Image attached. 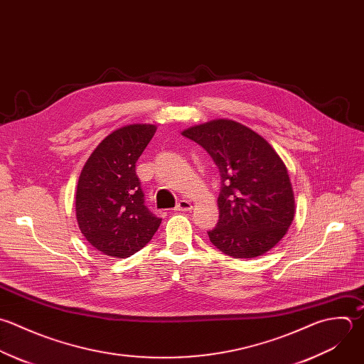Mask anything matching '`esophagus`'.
I'll return each mask as SVG.
<instances>
[{
	"instance_id": "obj_1",
	"label": "esophagus",
	"mask_w": 364,
	"mask_h": 364,
	"mask_svg": "<svg viewBox=\"0 0 364 364\" xmlns=\"http://www.w3.org/2000/svg\"><path fill=\"white\" fill-rule=\"evenodd\" d=\"M193 204L188 200H180L178 204L176 205V211H191Z\"/></svg>"
}]
</instances>
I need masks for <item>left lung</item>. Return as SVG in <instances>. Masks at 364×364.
<instances>
[{
    "label": "left lung",
    "instance_id": "obj_1",
    "mask_svg": "<svg viewBox=\"0 0 364 364\" xmlns=\"http://www.w3.org/2000/svg\"><path fill=\"white\" fill-rule=\"evenodd\" d=\"M183 136L203 146L221 174L218 225L210 241L232 258H255L272 250L295 217L288 168L257 132L231 119L191 126Z\"/></svg>",
    "mask_w": 364,
    "mask_h": 364
}]
</instances>
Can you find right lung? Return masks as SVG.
I'll use <instances>...</instances> for the list:
<instances>
[{
    "label": "right lung",
    "mask_w": 364,
    "mask_h": 364,
    "mask_svg": "<svg viewBox=\"0 0 364 364\" xmlns=\"http://www.w3.org/2000/svg\"><path fill=\"white\" fill-rule=\"evenodd\" d=\"M157 130L134 123L106 136L86 160L76 186L75 213L86 241L112 258H127L154 235L161 218L144 205L136 161Z\"/></svg>",
    "instance_id": "add662e5"
}]
</instances>
